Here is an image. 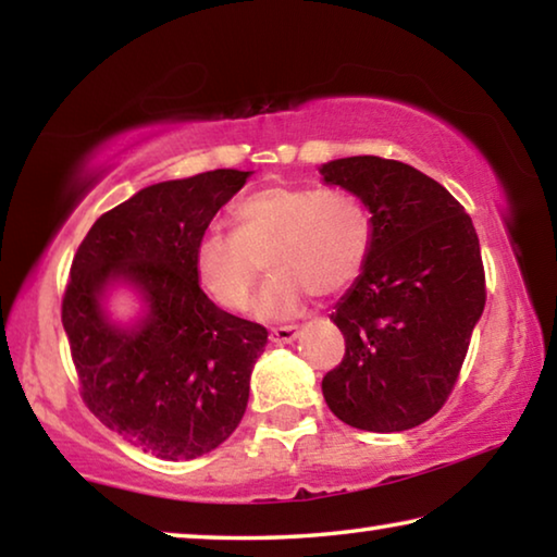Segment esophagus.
<instances>
[{"label": "esophagus", "instance_id": "esophagus-1", "mask_svg": "<svg viewBox=\"0 0 557 557\" xmlns=\"http://www.w3.org/2000/svg\"><path fill=\"white\" fill-rule=\"evenodd\" d=\"M297 335H300V327L297 325H285V327H275L270 332V339L272 343H277V345H287V343H293V339H297Z\"/></svg>", "mask_w": 557, "mask_h": 557}]
</instances>
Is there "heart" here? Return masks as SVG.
<instances>
[{
	"mask_svg": "<svg viewBox=\"0 0 557 557\" xmlns=\"http://www.w3.org/2000/svg\"><path fill=\"white\" fill-rule=\"evenodd\" d=\"M235 232L210 230L195 245V275L225 310H245L260 260L272 272L252 312L287 320L307 295L343 293L362 275L372 250L368 207L347 189L270 185L232 212Z\"/></svg>",
	"mask_w": 557,
	"mask_h": 557,
	"instance_id": "1",
	"label": "heart"
}]
</instances>
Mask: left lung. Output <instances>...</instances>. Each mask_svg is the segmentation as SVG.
I'll return each instance as SVG.
<instances>
[{"label":"left lung","instance_id":"left-lung-1","mask_svg":"<svg viewBox=\"0 0 557 557\" xmlns=\"http://www.w3.org/2000/svg\"><path fill=\"white\" fill-rule=\"evenodd\" d=\"M320 174L372 220L368 264L330 314L345 358L322 395L350 428L400 433L433 418L460 375L485 307L478 232L458 199L405 162L343 157Z\"/></svg>","mask_w":557,"mask_h":557}]
</instances>
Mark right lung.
<instances>
[{"label":"right lung","mask_w":557,"mask_h":557,"mask_svg":"<svg viewBox=\"0 0 557 557\" xmlns=\"http://www.w3.org/2000/svg\"><path fill=\"white\" fill-rule=\"evenodd\" d=\"M252 172L157 182L104 212L74 255L62 302L82 397L99 422L162 460L214 450L243 420L268 330L220 310L195 275V245ZM144 302L106 310L112 288Z\"/></svg>","instance_id":"right-lung-1"}]
</instances>
